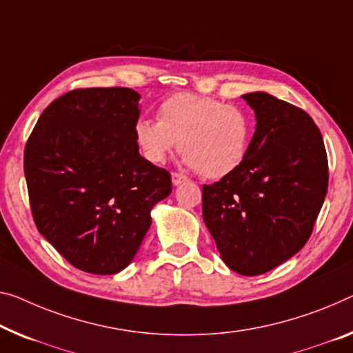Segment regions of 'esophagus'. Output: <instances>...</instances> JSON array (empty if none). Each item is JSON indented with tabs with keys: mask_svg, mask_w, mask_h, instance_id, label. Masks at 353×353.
I'll return each instance as SVG.
<instances>
[{
	"mask_svg": "<svg viewBox=\"0 0 353 353\" xmlns=\"http://www.w3.org/2000/svg\"><path fill=\"white\" fill-rule=\"evenodd\" d=\"M188 181V176L183 175V173H178V172H173L172 173V183L175 184V186H178V184H183Z\"/></svg>",
	"mask_w": 353,
	"mask_h": 353,
	"instance_id": "esophagus-1",
	"label": "esophagus"
}]
</instances>
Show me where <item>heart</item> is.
I'll use <instances>...</instances> for the list:
<instances>
[{
  "mask_svg": "<svg viewBox=\"0 0 353 353\" xmlns=\"http://www.w3.org/2000/svg\"><path fill=\"white\" fill-rule=\"evenodd\" d=\"M134 134L142 154L153 164L164 162L178 142L184 161L214 180L243 164L251 142V120L240 107L176 93L159 104L158 121L142 118Z\"/></svg>",
  "mask_w": 353,
  "mask_h": 353,
  "instance_id": "b5f03b06",
  "label": "heart"
}]
</instances>
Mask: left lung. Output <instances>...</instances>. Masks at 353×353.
Segmentation results:
<instances>
[{
	"instance_id": "8db88e82",
	"label": "left lung",
	"mask_w": 353,
	"mask_h": 353,
	"mask_svg": "<svg viewBox=\"0 0 353 353\" xmlns=\"http://www.w3.org/2000/svg\"><path fill=\"white\" fill-rule=\"evenodd\" d=\"M256 112L243 164L202 188V213L227 267L273 270L311 236L328 191L322 134L305 110L263 91L241 96Z\"/></svg>"
}]
</instances>
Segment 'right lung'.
<instances>
[{
  "mask_svg": "<svg viewBox=\"0 0 353 353\" xmlns=\"http://www.w3.org/2000/svg\"><path fill=\"white\" fill-rule=\"evenodd\" d=\"M140 94L131 88H79L37 120L23 169L32 219L72 265L115 274L132 262L150 211L172 192V176L139 153Z\"/></svg>",
  "mask_w": 353,
  "mask_h": 353,
  "instance_id": "right-lung-1",
  "label": "right lung"
}]
</instances>
